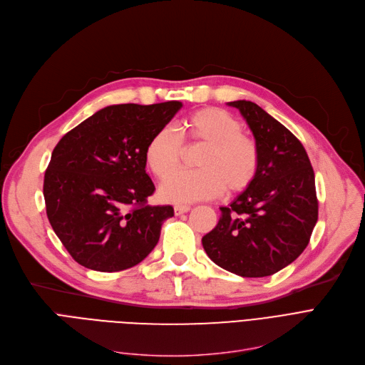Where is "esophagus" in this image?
I'll use <instances>...</instances> for the list:
<instances>
[{"label":"esophagus","mask_w":365,"mask_h":365,"mask_svg":"<svg viewBox=\"0 0 365 365\" xmlns=\"http://www.w3.org/2000/svg\"><path fill=\"white\" fill-rule=\"evenodd\" d=\"M189 210H190L189 205H176V207H175V215H176V216H180V215H183V213H187Z\"/></svg>","instance_id":"obj_1"}]
</instances>
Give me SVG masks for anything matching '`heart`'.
<instances>
[{
	"label": "heart",
	"mask_w": 365,
	"mask_h": 365,
	"mask_svg": "<svg viewBox=\"0 0 365 365\" xmlns=\"http://www.w3.org/2000/svg\"><path fill=\"white\" fill-rule=\"evenodd\" d=\"M241 123L219 108H204L186 120L189 145L205 146L197 160L195 171L180 168L185 143L173 127H163L149 140L145 160L153 176L165 182L160 189L161 200L175 204H190L217 198L226 187L229 194H238L252 186L259 165L257 143L242 131Z\"/></svg>",
	"instance_id": "obj_1"
}]
</instances>
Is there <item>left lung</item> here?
I'll list each match as a JSON object with an SVG mask.
<instances>
[{"label":"left lung","instance_id":"obj_1","mask_svg":"<svg viewBox=\"0 0 365 365\" xmlns=\"http://www.w3.org/2000/svg\"><path fill=\"white\" fill-rule=\"evenodd\" d=\"M256 139L259 173L202 237L207 256L245 278L269 277L294 262L309 244L318 220L315 175L300 140L259 105L229 102Z\"/></svg>","mask_w":365,"mask_h":365}]
</instances>
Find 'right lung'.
<instances>
[{"label":"right lung","instance_id":"right-lung-1","mask_svg":"<svg viewBox=\"0 0 365 365\" xmlns=\"http://www.w3.org/2000/svg\"><path fill=\"white\" fill-rule=\"evenodd\" d=\"M182 102L112 105L68 131L44 176L47 217L84 267L118 272L140 263L157 245L171 205H148L155 190L146 175L149 140Z\"/></svg>","mask_w":365,"mask_h":365}]
</instances>
